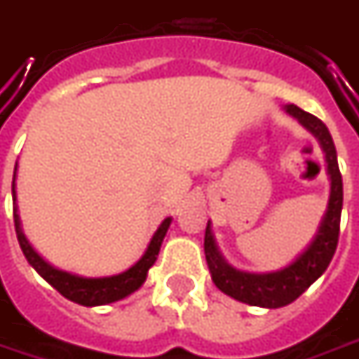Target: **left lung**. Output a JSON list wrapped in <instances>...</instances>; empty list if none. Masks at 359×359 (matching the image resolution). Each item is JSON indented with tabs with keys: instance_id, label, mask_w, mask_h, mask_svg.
Listing matches in <instances>:
<instances>
[{
	"instance_id": "8db88e82",
	"label": "left lung",
	"mask_w": 359,
	"mask_h": 359,
	"mask_svg": "<svg viewBox=\"0 0 359 359\" xmlns=\"http://www.w3.org/2000/svg\"><path fill=\"white\" fill-rule=\"evenodd\" d=\"M287 114L297 118L304 128L318 139L324 155H326V167L330 175V198L328 208L318 226V231L311 241V245L302 251L294 262L281 271L275 273H245L233 269L231 265L224 262L220 251L216 248V241L212 236L210 222L206 226L204 236V253L208 269L212 273V281L222 292L230 294L236 301L245 302L251 306H263V309H279L287 306L289 302L297 301L302 292L306 291L330 265L334 251L338 245V233H340V216H342V175L338 169L336 159V147H334L332 135L313 114H306L294 104L285 106Z\"/></svg>"
}]
</instances>
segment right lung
Masks as SVG:
<instances>
[{"label":"right lung","instance_id":"obj_1","mask_svg":"<svg viewBox=\"0 0 359 359\" xmlns=\"http://www.w3.org/2000/svg\"><path fill=\"white\" fill-rule=\"evenodd\" d=\"M17 172V165H15ZM11 192H13V220H15V231L19 245L23 250V255L27 257V262L35 267V271L45 279L46 283H50L62 297H67L68 301L84 304V306H97V304H108V302H116L126 299L128 294L135 292L147 279V271L151 269V265L157 262L159 255L161 243L165 240V233L169 230L170 218H165L163 224L159 226V230L153 233V238L149 241L147 250L143 253V257L139 259L133 267H129L128 271L119 273V275H111V277H100V279H86V277H78L72 273L60 271L55 269L36 253L31 243L27 241L25 233L21 230V220L17 214V196H15V175H13V184H11Z\"/></svg>","mask_w":359,"mask_h":359}]
</instances>
